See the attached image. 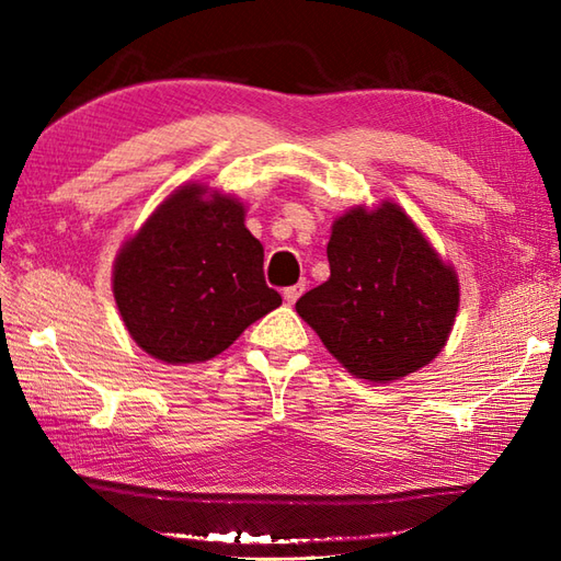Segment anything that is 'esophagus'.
<instances>
[{
    "label": "esophagus",
    "instance_id": "esophagus-1",
    "mask_svg": "<svg viewBox=\"0 0 561 561\" xmlns=\"http://www.w3.org/2000/svg\"><path fill=\"white\" fill-rule=\"evenodd\" d=\"M304 287H306V284H294V287H287V289H284V291H282L284 301H287L289 306H291V304H296V299H299V296L304 294Z\"/></svg>",
    "mask_w": 561,
    "mask_h": 561
}]
</instances>
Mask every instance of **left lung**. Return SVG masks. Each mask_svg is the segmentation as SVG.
Segmentation results:
<instances>
[{"instance_id": "obj_1", "label": "left lung", "mask_w": 561, "mask_h": 561, "mask_svg": "<svg viewBox=\"0 0 561 561\" xmlns=\"http://www.w3.org/2000/svg\"><path fill=\"white\" fill-rule=\"evenodd\" d=\"M328 260L330 279L296 313L352 376L388 383L436 359L458 313V274L402 207L386 199L344 211Z\"/></svg>"}]
</instances>
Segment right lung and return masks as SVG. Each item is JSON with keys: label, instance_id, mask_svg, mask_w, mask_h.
I'll list each match as a JSON object with an SVG mask.
<instances>
[{"label": "right lung", "instance_id": "1", "mask_svg": "<svg viewBox=\"0 0 561 561\" xmlns=\"http://www.w3.org/2000/svg\"><path fill=\"white\" fill-rule=\"evenodd\" d=\"M262 260L243 202L202 183L173 190L115 257L113 296L129 337L165 364L229 350L282 304Z\"/></svg>", "mask_w": 561, "mask_h": 561}]
</instances>
